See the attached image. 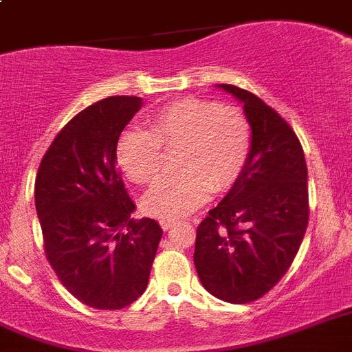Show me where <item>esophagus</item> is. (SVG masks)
<instances>
[{"mask_svg":"<svg viewBox=\"0 0 352 352\" xmlns=\"http://www.w3.org/2000/svg\"><path fill=\"white\" fill-rule=\"evenodd\" d=\"M174 224H176V221H160V226H162V230H164V231L170 230Z\"/></svg>","mask_w":352,"mask_h":352,"instance_id":"obj_1","label":"esophagus"}]
</instances>
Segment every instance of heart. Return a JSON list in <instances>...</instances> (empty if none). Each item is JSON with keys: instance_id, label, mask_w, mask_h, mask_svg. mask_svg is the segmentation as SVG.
<instances>
[{"instance_id": "heart-1", "label": "heart", "mask_w": 352, "mask_h": 352, "mask_svg": "<svg viewBox=\"0 0 352 352\" xmlns=\"http://www.w3.org/2000/svg\"><path fill=\"white\" fill-rule=\"evenodd\" d=\"M164 149H176L178 173L167 174L144 196L142 206L162 221L185 217L212 192H224L240 179L251 153V126L236 107L187 98L158 108L147 130L128 128L116 140V162L139 185L155 182Z\"/></svg>"}]
</instances>
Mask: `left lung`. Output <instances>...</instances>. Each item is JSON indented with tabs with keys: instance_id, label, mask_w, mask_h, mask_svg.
<instances>
[{
	"instance_id": "left-lung-1",
	"label": "left lung",
	"mask_w": 352,
	"mask_h": 352,
	"mask_svg": "<svg viewBox=\"0 0 352 352\" xmlns=\"http://www.w3.org/2000/svg\"><path fill=\"white\" fill-rule=\"evenodd\" d=\"M244 104L251 153L239 182L197 226L194 265L212 296L245 305L292 265L308 226V169L297 135L249 90L219 85Z\"/></svg>"
}]
</instances>
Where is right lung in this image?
<instances>
[{"instance_id":"add662e5","label":"right lung","mask_w":352,"mask_h":352,"mask_svg":"<svg viewBox=\"0 0 352 352\" xmlns=\"http://www.w3.org/2000/svg\"><path fill=\"white\" fill-rule=\"evenodd\" d=\"M142 107L137 96L90 104L60 130L35 178L46 258L69 292L96 310H121L149 281L162 228L130 219L116 140Z\"/></svg>"}]
</instances>
